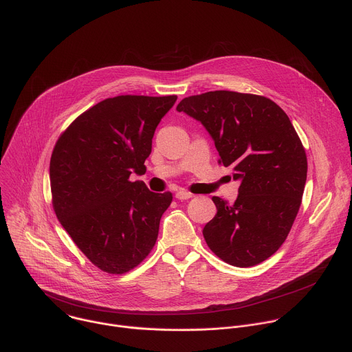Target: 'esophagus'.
Masks as SVG:
<instances>
[{
	"mask_svg": "<svg viewBox=\"0 0 352 352\" xmlns=\"http://www.w3.org/2000/svg\"><path fill=\"white\" fill-rule=\"evenodd\" d=\"M192 196H193V195H192L190 192L184 190V189H181V190H178V192L175 193V197L179 199V200H186V199H190Z\"/></svg>",
	"mask_w": 352,
	"mask_h": 352,
	"instance_id": "obj_1",
	"label": "esophagus"
}]
</instances>
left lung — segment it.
<instances>
[{
  "mask_svg": "<svg viewBox=\"0 0 352 352\" xmlns=\"http://www.w3.org/2000/svg\"><path fill=\"white\" fill-rule=\"evenodd\" d=\"M177 110L202 122L241 181L232 205L213 196L217 214L204 228L206 243L226 263L250 267L285 241L307 182L305 148L288 116L270 98L214 90L181 100Z\"/></svg>",
  "mask_w": 352,
  "mask_h": 352,
  "instance_id": "left-lung-1",
  "label": "left lung"
}]
</instances>
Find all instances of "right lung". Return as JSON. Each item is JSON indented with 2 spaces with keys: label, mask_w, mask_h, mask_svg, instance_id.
<instances>
[{
  "label": "right lung",
  "mask_w": 352,
  "mask_h": 352,
  "mask_svg": "<svg viewBox=\"0 0 352 352\" xmlns=\"http://www.w3.org/2000/svg\"><path fill=\"white\" fill-rule=\"evenodd\" d=\"M177 96H117L80 114L58 138L52 160L53 208L86 258L110 274L136 267L153 249L170 192L129 175L146 170L152 139Z\"/></svg>",
  "instance_id": "add662e5"
}]
</instances>
